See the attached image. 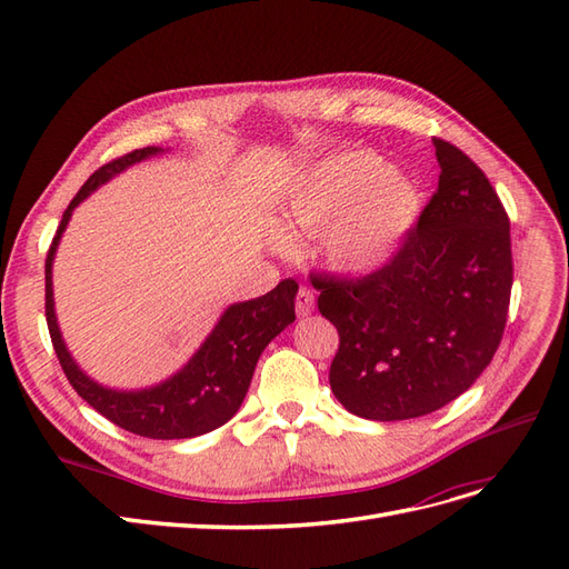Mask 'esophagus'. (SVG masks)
Masks as SVG:
<instances>
[{"label": "esophagus", "instance_id": "esophagus-1", "mask_svg": "<svg viewBox=\"0 0 569 569\" xmlns=\"http://www.w3.org/2000/svg\"><path fill=\"white\" fill-rule=\"evenodd\" d=\"M313 308H316V297H313V291L308 289V287H301V289H299V295H297V316H299V318L311 316V313H313Z\"/></svg>", "mask_w": 569, "mask_h": 569}]
</instances>
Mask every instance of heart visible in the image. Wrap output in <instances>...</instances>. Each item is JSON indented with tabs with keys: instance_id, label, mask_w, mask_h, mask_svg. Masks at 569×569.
Here are the masks:
<instances>
[{
	"instance_id": "1",
	"label": "heart",
	"mask_w": 569,
	"mask_h": 569,
	"mask_svg": "<svg viewBox=\"0 0 569 569\" xmlns=\"http://www.w3.org/2000/svg\"><path fill=\"white\" fill-rule=\"evenodd\" d=\"M420 213L416 182L366 151L325 159L291 187L282 203L284 228L320 232V256L332 270L360 274L399 251ZM284 249L287 237L272 234Z\"/></svg>"
}]
</instances>
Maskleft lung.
Returning a JSON list of instances; mask_svg holds the SVG:
<instances>
[{"label": "left lung", "mask_w": 569, "mask_h": 569, "mask_svg": "<svg viewBox=\"0 0 569 569\" xmlns=\"http://www.w3.org/2000/svg\"><path fill=\"white\" fill-rule=\"evenodd\" d=\"M435 147L439 189L391 261L360 280H311L339 332L337 401L375 422L420 418L458 399L506 330L508 213L468 153L443 140Z\"/></svg>", "instance_id": "8db88e82"}]
</instances>
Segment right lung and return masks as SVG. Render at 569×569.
Wrapping results in <instances>:
<instances>
[{
    "label": "right lung",
    "mask_w": 569,
    "mask_h": 569,
    "mask_svg": "<svg viewBox=\"0 0 569 569\" xmlns=\"http://www.w3.org/2000/svg\"><path fill=\"white\" fill-rule=\"evenodd\" d=\"M166 149L144 147L134 149L128 157H120L101 166L90 180L80 187V192L68 203L61 218L54 242L49 247L44 263V289H47V325L51 343L59 356V363L68 382L113 425L128 429L132 435L147 439H192L206 432H213L226 425L242 406L249 391L251 377L263 349L278 337L287 325L297 320L295 299L299 284L295 280H282L268 295L237 301L228 306L218 318L211 335L201 341L187 363L166 377L163 382L144 389H113L101 385L84 372L76 358L68 351L59 330L54 287H51V266L61 242V234L68 228L73 211L88 199L94 189L107 184L130 166L144 159L159 157Z\"/></svg>",
    "instance_id": "right-lung-1"
}]
</instances>
